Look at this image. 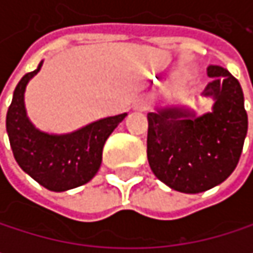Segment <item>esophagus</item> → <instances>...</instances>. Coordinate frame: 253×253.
<instances>
[{
    "label": "esophagus",
    "mask_w": 253,
    "mask_h": 253,
    "mask_svg": "<svg viewBox=\"0 0 253 253\" xmlns=\"http://www.w3.org/2000/svg\"><path fill=\"white\" fill-rule=\"evenodd\" d=\"M149 108V99L148 98H139L134 104L136 111H146Z\"/></svg>",
    "instance_id": "obj_1"
}]
</instances>
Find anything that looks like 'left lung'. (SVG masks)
Segmentation results:
<instances>
[{
  "label": "left lung",
  "instance_id": "left-lung-1",
  "mask_svg": "<svg viewBox=\"0 0 253 253\" xmlns=\"http://www.w3.org/2000/svg\"><path fill=\"white\" fill-rule=\"evenodd\" d=\"M202 96L212 110L202 116L187 107H164L148 114V161L169 187L199 193L223 183L236 169L248 133L240 83L228 70L210 66Z\"/></svg>",
  "mask_w": 253,
  "mask_h": 253
}]
</instances>
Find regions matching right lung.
<instances>
[{
    "label": "right lung",
    "instance_id": "add662e5",
    "mask_svg": "<svg viewBox=\"0 0 253 253\" xmlns=\"http://www.w3.org/2000/svg\"><path fill=\"white\" fill-rule=\"evenodd\" d=\"M42 64L43 61L36 70L22 77L16 86L5 126L20 169L48 190L66 192L87 183L98 173L104 143L127 114L101 119L64 134L36 128L26 113L25 90Z\"/></svg>",
    "mask_w": 253,
    "mask_h": 253
}]
</instances>
